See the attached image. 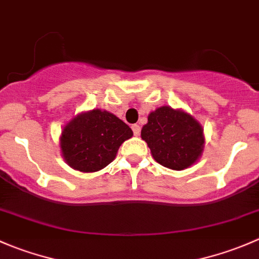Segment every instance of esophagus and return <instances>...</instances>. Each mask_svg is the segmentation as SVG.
I'll list each match as a JSON object with an SVG mask.
<instances>
[{"label": "esophagus", "instance_id": "34e87169", "mask_svg": "<svg viewBox=\"0 0 259 259\" xmlns=\"http://www.w3.org/2000/svg\"><path fill=\"white\" fill-rule=\"evenodd\" d=\"M132 129H133V133H134V135L135 137H138V135H140V126L138 124H134L132 126Z\"/></svg>", "mask_w": 259, "mask_h": 259}]
</instances>
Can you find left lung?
<instances>
[{"label":"left lung","mask_w":259,"mask_h":259,"mask_svg":"<svg viewBox=\"0 0 259 259\" xmlns=\"http://www.w3.org/2000/svg\"><path fill=\"white\" fill-rule=\"evenodd\" d=\"M142 139L154 160L173 170H184L197 163L204 150L202 124L183 109L160 106L148 115Z\"/></svg>","instance_id":"8db88e82"}]
</instances>
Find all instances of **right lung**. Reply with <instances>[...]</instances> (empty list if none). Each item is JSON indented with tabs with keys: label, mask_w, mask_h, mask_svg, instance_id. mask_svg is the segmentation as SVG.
<instances>
[{
	"label": "right lung",
	"mask_w": 259,
	"mask_h": 259,
	"mask_svg": "<svg viewBox=\"0 0 259 259\" xmlns=\"http://www.w3.org/2000/svg\"><path fill=\"white\" fill-rule=\"evenodd\" d=\"M133 130L116 115L93 109L75 115L62 129L60 149L65 163L74 170L94 173L116 158Z\"/></svg>",
	"instance_id": "obj_1"
}]
</instances>
